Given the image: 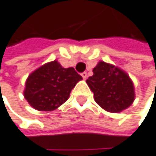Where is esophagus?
Here are the masks:
<instances>
[{
    "label": "esophagus",
    "instance_id": "1",
    "mask_svg": "<svg viewBox=\"0 0 156 156\" xmlns=\"http://www.w3.org/2000/svg\"><path fill=\"white\" fill-rule=\"evenodd\" d=\"M81 75H82V77H83V78L84 80L87 79V73H85V72H83V73H82Z\"/></svg>",
    "mask_w": 156,
    "mask_h": 156
}]
</instances>
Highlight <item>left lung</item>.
I'll return each instance as SVG.
<instances>
[{"mask_svg": "<svg viewBox=\"0 0 156 156\" xmlns=\"http://www.w3.org/2000/svg\"><path fill=\"white\" fill-rule=\"evenodd\" d=\"M87 83L94 93L96 102L107 112H120L135 99L133 82L118 67L100 61L93 69Z\"/></svg>", "mask_w": 156, "mask_h": 156, "instance_id": "1", "label": "left lung"}]
</instances>
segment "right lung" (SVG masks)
<instances>
[{
    "mask_svg": "<svg viewBox=\"0 0 156 156\" xmlns=\"http://www.w3.org/2000/svg\"><path fill=\"white\" fill-rule=\"evenodd\" d=\"M82 79L73 68L65 69L54 60L29 75L24 97L35 110L54 111L69 98L72 89Z\"/></svg>",
    "mask_w": 156,
    "mask_h": 156,
    "instance_id": "1",
    "label": "right lung"
}]
</instances>
